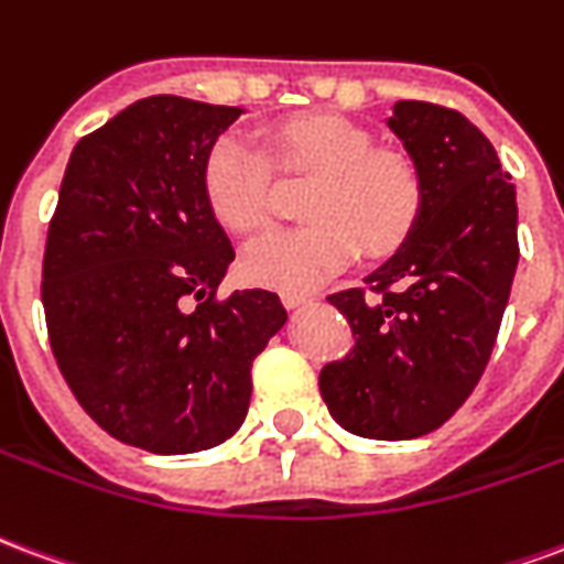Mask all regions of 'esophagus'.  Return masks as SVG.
I'll use <instances>...</instances> for the list:
<instances>
[{
    "label": "esophagus",
    "instance_id": "obj_1",
    "mask_svg": "<svg viewBox=\"0 0 564 564\" xmlns=\"http://www.w3.org/2000/svg\"><path fill=\"white\" fill-rule=\"evenodd\" d=\"M282 303H285V310H300V306H306V303H312V294H297V291H282Z\"/></svg>",
    "mask_w": 564,
    "mask_h": 564
}]
</instances>
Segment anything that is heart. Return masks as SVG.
<instances>
[{
  "instance_id": "1",
  "label": "heart",
  "mask_w": 564,
  "mask_h": 564,
  "mask_svg": "<svg viewBox=\"0 0 564 564\" xmlns=\"http://www.w3.org/2000/svg\"><path fill=\"white\" fill-rule=\"evenodd\" d=\"M276 143L285 164L324 171L306 204L315 221L246 242V282L300 294L343 273L360 246L384 258L412 237L423 207L421 176L409 159L378 150L364 126L315 113L288 122ZM204 192L225 228L252 234L264 228L273 209V164L254 141L228 134L204 164Z\"/></svg>"
}]
</instances>
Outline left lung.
<instances>
[{"label": "left lung", "instance_id": "obj_1", "mask_svg": "<svg viewBox=\"0 0 564 564\" xmlns=\"http://www.w3.org/2000/svg\"><path fill=\"white\" fill-rule=\"evenodd\" d=\"M421 176L409 240L360 288L333 294L355 348L318 388L333 421L378 442L438 430L466 402L496 345L520 261L517 192L492 143L459 110L397 101L388 117Z\"/></svg>", "mask_w": 564, "mask_h": 564}]
</instances>
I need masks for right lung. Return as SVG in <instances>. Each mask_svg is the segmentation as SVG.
<instances>
[{
	"label": "right lung",
	"mask_w": 564,
	"mask_h": 564,
	"mask_svg": "<svg viewBox=\"0 0 564 564\" xmlns=\"http://www.w3.org/2000/svg\"><path fill=\"white\" fill-rule=\"evenodd\" d=\"M240 113L180 96L119 110L74 147L47 231L53 357L84 412L150 454L231 438L249 412L252 360L288 322L264 288L213 300L234 246L209 209L204 164Z\"/></svg>",
	"instance_id": "add662e5"
}]
</instances>
